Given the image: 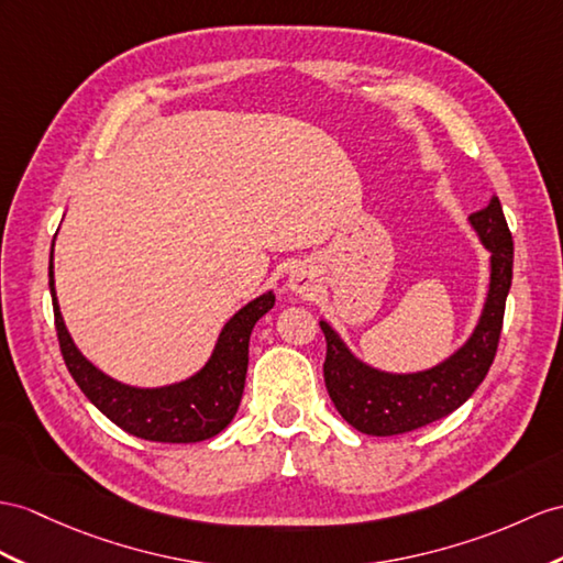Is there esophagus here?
Masks as SVG:
<instances>
[{"instance_id":"esophagus-1","label":"esophagus","mask_w":563,"mask_h":563,"mask_svg":"<svg viewBox=\"0 0 563 563\" xmlns=\"http://www.w3.org/2000/svg\"><path fill=\"white\" fill-rule=\"evenodd\" d=\"M289 289L296 294V296H303V298H310L314 291H318V277H314V269L310 265H298L291 277H289Z\"/></svg>"}]
</instances>
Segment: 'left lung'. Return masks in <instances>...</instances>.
<instances>
[{
    "label": "left lung",
    "mask_w": 563,
    "mask_h": 563,
    "mask_svg": "<svg viewBox=\"0 0 563 563\" xmlns=\"http://www.w3.org/2000/svg\"><path fill=\"white\" fill-rule=\"evenodd\" d=\"M471 227L492 253L489 291L471 339L444 363L422 373H382L355 358L334 329L320 322L327 339L324 385L329 399L358 432L391 437L440 420L468 401L489 373L514 277V239L497 196H492L485 210L471 214Z\"/></svg>",
    "instance_id": "left-lung-1"
}]
</instances>
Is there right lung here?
I'll return each mask as SVG.
<instances>
[{"label":"right lung","instance_id":"add662e5","mask_svg":"<svg viewBox=\"0 0 563 563\" xmlns=\"http://www.w3.org/2000/svg\"><path fill=\"white\" fill-rule=\"evenodd\" d=\"M54 249V243H52ZM49 291L54 306V324H57L59 349L68 373L76 379L90 404L102 410L123 432L141 437L147 442L190 444L202 442L222 432L234 420L249 373V341L255 322L274 306V294L267 291L243 306L231 318L217 346L194 377L176 385L141 389L104 375L95 367L74 344L66 332L64 318L54 291V272L49 260Z\"/></svg>","mask_w":563,"mask_h":563}]
</instances>
